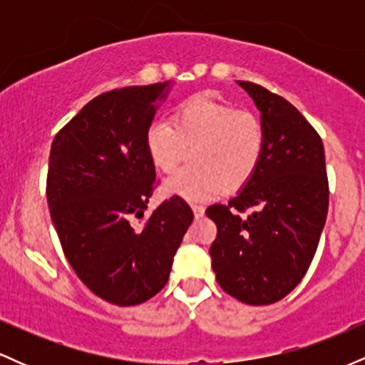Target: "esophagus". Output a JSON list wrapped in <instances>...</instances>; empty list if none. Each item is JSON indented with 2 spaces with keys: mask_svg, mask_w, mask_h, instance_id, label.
Instances as JSON below:
<instances>
[{
  "mask_svg": "<svg viewBox=\"0 0 365 365\" xmlns=\"http://www.w3.org/2000/svg\"><path fill=\"white\" fill-rule=\"evenodd\" d=\"M192 211H194L195 217L204 216V207H202V206H199V204H192Z\"/></svg>",
  "mask_w": 365,
  "mask_h": 365,
  "instance_id": "obj_1",
  "label": "esophagus"
}]
</instances>
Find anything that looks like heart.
<instances>
[{
  "label": "heart",
  "mask_w": 365,
  "mask_h": 365,
  "mask_svg": "<svg viewBox=\"0 0 365 365\" xmlns=\"http://www.w3.org/2000/svg\"><path fill=\"white\" fill-rule=\"evenodd\" d=\"M264 127L249 111H235L209 96L178 104L168 121H153L145 150L163 173L177 170L190 150L192 163L165 182L168 195L202 200L244 188L257 173L264 156Z\"/></svg>",
  "instance_id": "obj_1"
}]
</instances>
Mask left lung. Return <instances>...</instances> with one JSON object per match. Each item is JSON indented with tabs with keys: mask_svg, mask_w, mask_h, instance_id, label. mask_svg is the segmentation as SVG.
Returning a JSON list of instances; mask_svg holds the SVG:
<instances>
[{
	"mask_svg": "<svg viewBox=\"0 0 365 365\" xmlns=\"http://www.w3.org/2000/svg\"><path fill=\"white\" fill-rule=\"evenodd\" d=\"M238 86L261 111L266 145L254 178L228 204L206 209L217 226L209 254L228 295L267 305L302 282L316 254L329 200L324 148L287 99L252 82Z\"/></svg>",
	"mask_w": 365,
	"mask_h": 365,
	"instance_id": "obj_1",
	"label": "left lung"
}]
</instances>
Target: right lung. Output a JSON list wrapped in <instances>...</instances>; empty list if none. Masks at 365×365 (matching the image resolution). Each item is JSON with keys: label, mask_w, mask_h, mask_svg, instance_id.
Returning a JSON list of instances; mask_svg holds the SVG:
<instances>
[{"label": "right lung", "mask_w": 365, "mask_h": 365, "mask_svg": "<svg viewBox=\"0 0 365 365\" xmlns=\"http://www.w3.org/2000/svg\"><path fill=\"white\" fill-rule=\"evenodd\" d=\"M170 82L98 96L54 137L46 195L70 266L92 293L137 305L165 287L194 212L182 197L165 200L140 228L156 170L145 132Z\"/></svg>", "instance_id": "1"}]
</instances>
